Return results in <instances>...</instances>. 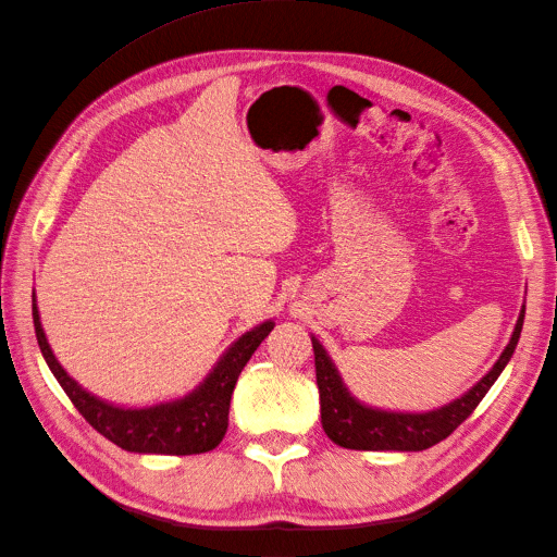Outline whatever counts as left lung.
Returning <instances> with one entry per match:
<instances>
[{"mask_svg":"<svg viewBox=\"0 0 557 557\" xmlns=\"http://www.w3.org/2000/svg\"><path fill=\"white\" fill-rule=\"evenodd\" d=\"M522 318H525V307L520 309L511 339L491 372L458 399L444 404L440 409L420 413L379 409L360 401L346 387L339 369L327 356L323 344L311 334L315 383L320 393V423H323L325 434L334 444L352 450H425L444 442L479 407V401L491 391L497 376L504 372V367L509 364L520 339Z\"/></svg>","mask_w":557,"mask_h":557,"instance_id":"1","label":"left lung"}]
</instances>
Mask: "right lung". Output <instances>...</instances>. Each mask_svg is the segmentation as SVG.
<instances>
[{
    "label": "right lung",
    "mask_w": 557,
    "mask_h": 557,
    "mask_svg": "<svg viewBox=\"0 0 557 557\" xmlns=\"http://www.w3.org/2000/svg\"><path fill=\"white\" fill-rule=\"evenodd\" d=\"M32 318L41 348V356L50 372L62 385V391L74 401L78 413L104 434L109 442L129 453H158V455H193L213 450L223 442L230 420V399L242 369L252 352L274 330V320H264L232 342L211 372L201 379L188 395L158 401L150 407H117L113 401L92 395L58 362L41 327L37 297L32 293Z\"/></svg>",
    "instance_id": "add662e5"
}]
</instances>
